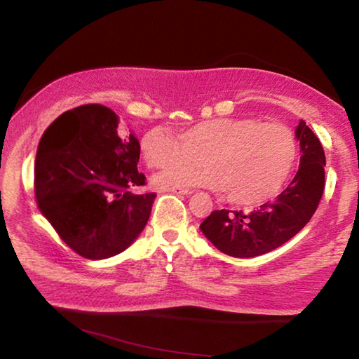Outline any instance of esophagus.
Returning a JSON list of instances; mask_svg holds the SVG:
<instances>
[{"instance_id": "1", "label": "esophagus", "mask_w": 359, "mask_h": 359, "mask_svg": "<svg viewBox=\"0 0 359 359\" xmlns=\"http://www.w3.org/2000/svg\"><path fill=\"white\" fill-rule=\"evenodd\" d=\"M168 191H171V193H174V194H180V196H189V194H193L191 189H185V188H171V189H168Z\"/></svg>"}]
</instances>
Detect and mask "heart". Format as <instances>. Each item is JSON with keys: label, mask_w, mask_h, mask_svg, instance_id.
Instances as JSON below:
<instances>
[{"label": "heart", "mask_w": 359, "mask_h": 359, "mask_svg": "<svg viewBox=\"0 0 359 359\" xmlns=\"http://www.w3.org/2000/svg\"><path fill=\"white\" fill-rule=\"evenodd\" d=\"M140 152L149 168L176 163L154 177L160 189L207 187L228 191L233 203L259 205L287 184L297 140L278 121L222 117L199 121L180 137L163 126L151 128L142 137Z\"/></svg>", "instance_id": "obj_1"}]
</instances>
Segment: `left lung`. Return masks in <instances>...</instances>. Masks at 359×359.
Segmentation results:
<instances>
[{
	"mask_svg": "<svg viewBox=\"0 0 359 359\" xmlns=\"http://www.w3.org/2000/svg\"><path fill=\"white\" fill-rule=\"evenodd\" d=\"M301 162L294 179L273 202L251 212L216 210L201 224L202 233L222 253L255 257L280 247L309 224L325 185V154L315 133L301 120L296 128Z\"/></svg>",
	"mask_w": 359,
	"mask_h": 359,
	"instance_id": "left-lung-1",
	"label": "left lung"
}]
</instances>
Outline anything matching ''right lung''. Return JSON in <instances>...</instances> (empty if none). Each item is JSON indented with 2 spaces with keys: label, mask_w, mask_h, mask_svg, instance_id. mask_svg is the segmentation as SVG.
Wrapping results in <instances>:
<instances>
[{
  "label": "right lung",
  "mask_w": 359,
  "mask_h": 359,
  "mask_svg": "<svg viewBox=\"0 0 359 359\" xmlns=\"http://www.w3.org/2000/svg\"><path fill=\"white\" fill-rule=\"evenodd\" d=\"M139 158V140L120 137L117 114L102 104L66 111L46 129L35 158V199L75 253L112 257L143 231L156 193H133L144 185Z\"/></svg>",
  "instance_id": "right-lung-1"
}]
</instances>
